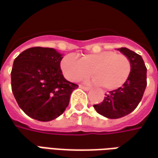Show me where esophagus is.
<instances>
[{
	"label": "esophagus",
	"mask_w": 158,
	"mask_h": 158,
	"mask_svg": "<svg viewBox=\"0 0 158 158\" xmlns=\"http://www.w3.org/2000/svg\"><path fill=\"white\" fill-rule=\"evenodd\" d=\"M79 88H80V89H84V90H89V89H90V88H89V87H87V86L83 85H79Z\"/></svg>",
	"instance_id": "34e87169"
}]
</instances>
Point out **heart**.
Masks as SVG:
<instances>
[{
    "mask_svg": "<svg viewBox=\"0 0 158 158\" xmlns=\"http://www.w3.org/2000/svg\"><path fill=\"white\" fill-rule=\"evenodd\" d=\"M60 67L63 74L71 81H79L91 74L96 77L93 82L106 89H117L123 86L131 73V62L123 54L113 51L90 53L80 59L75 56L66 55Z\"/></svg>",
    "mask_w": 158,
    "mask_h": 158,
    "instance_id": "heart-1",
    "label": "heart"
}]
</instances>
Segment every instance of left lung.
I'll return each mask as SVG.
<instances>
[{
	"mask_svg": "<svg viewBox=\"0 0 158 158\" xmlns=\"http://www.w3.org/2000/svg\"><path fill=\"white\" fill-rule=\"evenodd\" d=\"M118 51L131 62V73L125 84L105 95L102 102L94 105L97 113L107 118H120L135 109L146 87V68L142 57L126 47Z\"/></svg>",
	"mask_w": 158,
	"mask_h": 158,
	"instance_id": "obj_1",
	"label": "left lung"
}]
</instances>
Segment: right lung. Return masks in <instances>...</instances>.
I'll return each instance as SVG.
<instances>
[{
	"mask_svg": "<svg viewBox=\"0 0 158 158\" xmlns=\"http://www.w3.org/2000/svg\"><path fill=\"white\" fill-rule=\"evenodd\" d=\"M62 55L53 48L32 47L14 60L12 90L19 107L30 118L47 122L69 106L71 93L79 85L68 81L60 68Z\"/></svg>",
	"mask_w": 158,
	"mask_h": 158,
	"instance_id": "1",
	"label": "right lung"
}]
</instances>
